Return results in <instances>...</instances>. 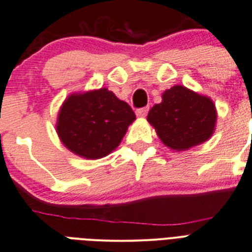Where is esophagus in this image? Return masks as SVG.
I'll return each instance as SVG.
<instances>
[{
    "mask_svg": "<svg viewBox=\"0 0 252 252\" xmlns=\"http://www.w3.org/2000/svg\"><path fill=\"white\" fill-rule=\"evenodd\" d=\"M148 112H149V107H143V108L136 109L135 113L138 117H145L146 114H148Z\"/></svg>",
    "mask_w": 252,
    "mask_h": 252,
    "instance_id": "1",
    "label": "esophagus"
}]
</instances>
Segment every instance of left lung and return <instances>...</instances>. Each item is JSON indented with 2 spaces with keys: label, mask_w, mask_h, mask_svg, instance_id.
Returning <instances> with one entry per match:
<instances>
[{
  "label": "left lung",
  "mask_w": 252,
  "mask_h": 252,
  "mask_svg": "<svg viewBox=\"0 0 252 252\" xmlns=\"http://www.w3.org/2000/svg\"><path fill=\"white\" fill-rule=\"evenodd\" d=\"M148 121L166 146L186 150L211 138L217 112L208 97L185 86H173L163 92L162 102L150 109Z\"/></svg>",
  "instance_id": "8db88e82"
}]
</instances>
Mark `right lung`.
<instances>
[{
    "label": "right lung",
    "instance_id": "1",
    "mask_svg": "<svg viewBox=\"0 0 252 252\" xmlns=\"http://www.w3.org/2000/svg\"><path fill=\"white\" fill-rule=\"evenodd\" d=\"M135 113L107 89L74 94L59 112L56 131L69 150L86 158H101L114 150Z\"/></svg>",
    "mask_w": 252,
    "mask_h": 252
}]
</instances>
